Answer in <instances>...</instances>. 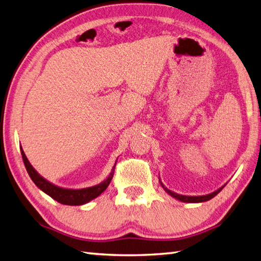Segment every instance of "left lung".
I'll return each mask as SVG.
<instances>
[{
    "instance_id": "1",
    "label": "left lung",
    "mask_w": 261,
    "mask_h": 261,
    "mask_svg": "<svg viewBox=\"0 0 261 261\" xmlns=\"http://www.w3.org/2000/svg\"><path fill=\"white\" fill-rule=\"evenodd\" d=\"M159 182H160V185H162V187L164 188V191H165L166 193L169 194V195H170V196H173L174 198L178 199V201H180V202H184V203H202V202L210 201L211 198H213L214 196L218 195V194H219L221 191H222V188L224 187V186L220 187L219 190L214 191L213 193L206 194V195H199V196H187V195H180V194H177V193H175V192H173V191L168 190V188L166 187V186L163 184L162 180H160V179H159Z\"/></svg>"
}]
</instances>
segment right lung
<instances>
[{
  "instance_id": "obj_1",
  "label": "right lung",
  "mask_w": 261,
  "mask_h": 261,
  "mask_svg": "<svg viewBox=\"0 0 261 261\" xmlns=\"http://www.w3.org/2000/svg\"><path fill=\"white\" fill-rule=\"evenodd\" d=\"M21 149V154H22V159H23V163L25 166V169L29 174L30 178L32 181L35 182L39 190H41L43 193H46L47 195L54 198L55 201H57L60 204H65V205H83L86 204L92 199L96 198L97 196L101 195V194L107 190L109 184L112 180V177L114 175V168L116 162L114 166L112 167V170H111L110 175L105 178L103 181L99 182L97 185H94L92 187H86V188H80V190H70V188H64L53 184L49 180L38 173V171L32 167V165L30 164L29 160H28L25 153L23 151V149L20 146ZM118 160V159H116Z\"/></svg>"
}]
</instances>
